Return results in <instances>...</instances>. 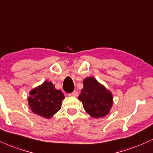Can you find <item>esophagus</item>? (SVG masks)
<instances>
[{
	"instance_id": "esophagus-1",
	"label": "esophagus",
	"mask_w": 153,
	"mask_h": 153,
	"mask_svg": "<svg viewBox=\"0 0 153 153\" xmlns=\"http://www.w3.org/2000/svg\"><path fill=\"white\" fill-rule=\"evenodd\" d=\"M78 91H73V93H69L68 94V95H70V96H74V97H77V96H78Z\"/></svg>"
}]
</instances>
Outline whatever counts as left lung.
<instances>
[{"mask_svg":"<svg viewBox=\"0 0 153 153\" xmlns=\"http://www.w3.org/2000/svg\"><path fill=\"white\" fill-rule=\"evenodd\" d=\"M78 100L82 102L85 111L95 118L104 117L109 113L113 105L112 93L93 77L83 80V88Z\"/></svg>","mask_w":153,"mask_h":153,"instance_id":"obj_1","label":"left lung"}]
</instances>
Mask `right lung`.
<instances>
[{"mask_svg": "<svg viewBox=\"0 0 153 153\" xmlns=\"http://www.w3.org/2000/svg\"><path fill=\"white\" fill-rule=\"evenodd\" d=\"M28 105L34 113L45 118H51L61 108L63 93L55 89L51 82L45 81L30 91Z\"/></svg>", "mask_w": 153, "mask_h": 153, "instance_id": "right-lung-1", "label": "right lung"}]
</instances>
